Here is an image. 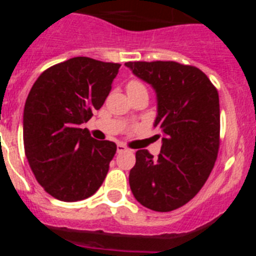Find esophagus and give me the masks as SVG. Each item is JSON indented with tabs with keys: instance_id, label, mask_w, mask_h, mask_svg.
<instances>
[{
	"instance_id": "esophagus-1",
	"label": "esophagus",
	"mask_w": 256,
	"mask_h": 256,
	"mask_svg": "<svg viewBox=\"0 0 256 256\" xmlns=\"http://www.w3.org/2000/svg\"><path fill=\"white\" fill-rule=\"evenodd\" d=\"M124 151H126V146H124V144H116V152L122 154V152H124Z\"/></svg>"
}]
</instances>
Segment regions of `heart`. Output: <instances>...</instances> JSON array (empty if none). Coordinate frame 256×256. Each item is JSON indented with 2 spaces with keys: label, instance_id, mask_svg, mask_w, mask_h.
<instances>
[{
  "label": "heart",
  "instance_id": "obj_1",
  "mask_svg": "<svg viewBox=\"0 0 256 256\" xmlns=\"http://www.w3.org/2000/svg\"><path fill=\"white\" fill-rule=\"evenodd\" d=\"M126 92L128 94H136V92H148V88L138 79H132L126 84Z\"/></svg>",
  "mask_w": 256,
  "mask_h": 256
}]
</instances>
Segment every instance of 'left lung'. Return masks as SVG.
<instances>
[{"instance_id": "obj_1", "label": "left lung", "mask_w": 256, "mask_h": 256, "mask_svg": "<svg viewBox=\"0 0 256 256\" xmlns=\"http://www.w3.org/2000/svg\"><path fill=\"white\" fill-rule=\"evenodd\" d=\"M126 66L158 96L154 126L164 133L158 158L136 152L130 186L140 204L172 212L198 195L212 173L220 144V112L216 86L198 68L176 61H130Z\"/></svg>"}]
</instances>
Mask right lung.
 I'll list each match as a JSON object with an SVG mask.
<instances>
[{
  "label": "right lung",
  "mask_w": 256,
  "mask_h": 256,
  "mask_svg": "<svg viewBox=\"0 0 256 256\" xmlns=\"http://www.w3.org/2000/svg\"><path fill=\"white\" fill-rule=\"evenodd\" d=\"M119 68L79 56L46 69L32 87L22 116L24 150L52 198L84 200L102 184L116 144L97 141L80 126L104 105Z\"/></svg>",
  "instance_id": "add662e5"
}]
</instances>
